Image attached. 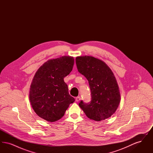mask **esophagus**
Listing matches in <instances>:
<instances>
[{"label": "esophagus", "instance_id": "34e87169", "mask_svg": "<svg viewBox=\"0 0 153 153\" xmlns=\"http://www.w3.org/2000/svg\"><path fill=\"white\" fill-rule=\"evenodd\" d=\"M81 97L80 96H78V97H77L76 98V102H79L80 101V100H81Z\"/></svg>", "mask_w": 153, "mask_h": 153}]
</instances>
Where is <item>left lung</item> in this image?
Segmentation results:
<instances>
[{
    "instance_id": "left-lung-1",
    "label": "left lung",
    "mask_w": 153,
    "mask_h": 153,
    "mask_svg": "<svg viewBox=\"0 0 153 153\" xmlns=\"http://www.w3.org/2000/svg\"><path fill=\"white\" fill-rule=\"evenodd\" d=\"M78 71L87 79L91 92V101L79 104L87 117L102 121L111 117L120 102V94L114 74L104 61L92 56L76 58Z\"/></svg>"
}]
</instances>
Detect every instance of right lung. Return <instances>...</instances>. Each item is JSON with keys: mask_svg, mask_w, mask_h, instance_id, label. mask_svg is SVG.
<instances>
[{"mask_svg": "<svg viewBox=\"0 0 153 153\" xmlns=\"http://www.w3.org/2000/svg\"><path fill=\"white\" fill-rule=\"evenodd\" d=\"M74 62L73 57L64 56L47 61L36 71L30 85L29 100L38 117L56 122L74 102L64 80L72 71Z\"/></svg>", "mask_w": 153, "mask_h": 153, "instance_id": "add662e5", "label": "right lung"}]
</instances>
